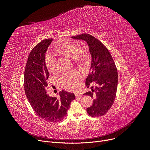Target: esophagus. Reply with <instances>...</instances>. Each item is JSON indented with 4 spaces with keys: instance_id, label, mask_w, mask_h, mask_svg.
<instances>
[{
    "instance_id": "1",
    "label": "esophagus",
    "mask_w": 150,
    "mask_h": 150,
    "mask_svg": "<svg viewBox=\"0 0 150 150\" xmlns=\"http://www.w3.org/2000/svg\"><path fill=\"white\" fill-rule=\"evenodd\" d=\"M75 97H81V96H82V94L81 93H80V92H76L75 93Z\"/></svg>"
}]
</instances>
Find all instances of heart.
Returning <instances> with one entry per match:
<instances>
[{
	"instance_id": "heart-1",
	"label": "heart",
	"mask_w": 150,
	"mask_h": 150,
	"mask_svg": "<svg viewBox=\"0 0 150 150\" xmlns=\"http://www.w3.org/2000/svg\"><path fill=\"white\" fill-rule=\"evenodd\" d=\"M56 52L61 56L72 58L74 62L79 64H84L88 61V52L83 47H78L72 42H64L58 45L55 48ZM46 67L50 73H54L57 70V60L51 55H47L45 59ZM83 74L79 71L63 74L60 78V83L63 88L68 90H74L78 81L82 79Z\"/></svg>"
}]
</instances>
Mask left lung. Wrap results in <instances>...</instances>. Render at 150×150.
Returning <instances> with one entry per match:
<instances>
[{"label": "left lung", "mask_w": 150, "mask_h": 150, "mask_svg": "<svg viewBox=\"0 0 150 150\" xmlns=\"http://www.w3.org/2000/svg\"><path fill=\"white\" fill-rule=\"evenodd\" d=\"M71 38L87 42L92 58L86 86L89 88L91 83H94L96 88L93 90L92 86V91L84 93L93 99L92 106L86 111L93 117L103 115L112 106L116 96L118 74L115 62L108 49L95 37L86 33Z\"/></svg>", "instance_id": "1"}]
</instances>
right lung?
Returning a JSON list of instances; mask_svg holds the SVG:
<instances>
[{
    "label": "right lung",
    "mask_w": 150,
    "mask_h": 150,
    "mask_svg": "<svg viewBox=\"0 0 150 150\" xmlns=\"http://www.w3.org/2000/svg\"><path fill=\"white\" fill-rule=\"evenodd\" d=\"M53 39H47L38 44L31 51L24 73V89L30 105L36 114L45 121L58 122L64 119L71 101L75 98L74 93L62 91L59 97L47 94V80L49 73L45 62V52Z\"/></svg>",
    "instance_id": "obj_1"
}]
</instances>
